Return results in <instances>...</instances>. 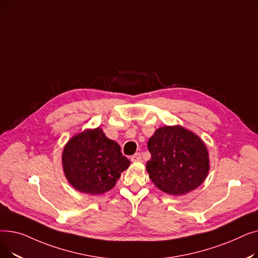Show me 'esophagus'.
Masks as SVG:
<instances>
[{"label": "esophagus", "instance_id": "1", "mask_svg": "<svg viewBox=\"0 0 258 258\" xmlns=\"http://www.w3.org/2000/svg\"><path fill=\"white\" fill-rule=\"evenodd\" d=\"M131 160H132L133 162H141V161H142V156H141L140 153H136L134 156H132Z\"/></svg>", "mask_w": 258, "mask_h": 258}]
</instances>
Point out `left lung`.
I'll return each mask as SVG.
<instances>
[{
    "instance_id": "8db88e82",
    "label": "left lung",
    "mask_w": 258,
    "mask_h": 258,
    "mask_svg": "<svg viewBox=\"0 0 258 258\" xmlns=\"http://www.w3.org/2000/svg\"><path fill=\"white\" fill-rule=\"evenodd\" d=\"M152 158L146 169L162 191L181 196L199 187L209 171L206 145L180 125L158 128L147 142Z\"/></svg>"
}]
</instances>
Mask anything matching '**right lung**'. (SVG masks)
<instances>
[{
    "instance_id": "right-lung-1",
    "label": "right lung",
    "mask_w": 258,
    "mask_h": 258,
    "mask_svg": "<svg viewBox=\"0 0 258 258\" xmlns=\"http://www.w3.org/2000/svg\"><path fill=\"white\" fill-rule=\"evenodd\" d=\"M130 164L119 144L106 138L99 127L76 135L62 153L66 178L78 191L90 195L110 190Z\"/></svg>"
}]
</instances>
